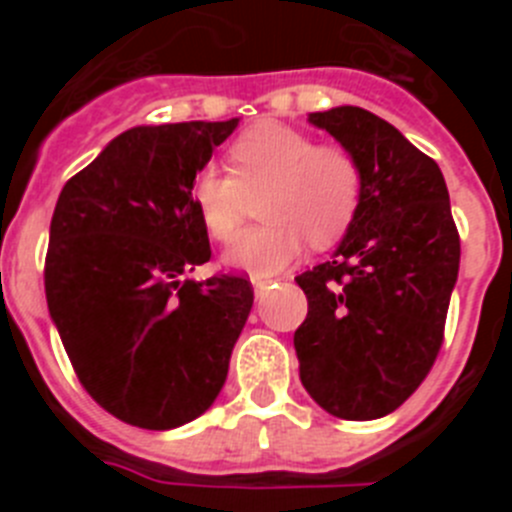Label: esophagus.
<instances>
[{"label": "esophagus", "mask_w": 512, "mask_h": 512, "mask_svg": "<svg viewBox=\"0 0 512 512\" xmlns=\"http://www.w3.org/2000/svg\"><path fill=\"white\" fill-rule=\"evenodd\" d=\"M251 284H253V289H256V295H261V292H264V289H269L271 279H264V277H251Z\"/></svg>", "instance_id": "esophagus-1"}]
</instances>
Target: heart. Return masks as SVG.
Listing matches in <instances>:
<instances>
[{"mask_svg":"<svg viewBox=\"0 0 512 512\" xmlns=\"http://www.w3.org/2000/svg\"><path fill=\"white\" fill-rule=\"evenodd\" d=\"M228 161L230 174L210 166L192 184V202L212 238H230L248 197L269 189L261 202L266 225L238 233L225 251L235 269L269 277L292 264L305 241L330 246L354 220L361 171L346 148L318 146L312 135L269 122L235 140Z\"/></svg>","mask_w":512,"mask_h":512,"instance_id":"b5f03b06","label":"heart"}]
</instances>
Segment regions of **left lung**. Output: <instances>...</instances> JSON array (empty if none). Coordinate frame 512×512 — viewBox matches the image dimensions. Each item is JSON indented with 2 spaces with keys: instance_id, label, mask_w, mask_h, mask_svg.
Listing matches in <instances>:
<instances>
[{
  "instance_id": "8db88e82",
  "label": "left lung",
  "mask_w": 512,
  "mask_h": 512,
  "mask_svg": "<svg viewBox=\"0 0 512 512\" xmlns=\"http://www.w3.org/2000/svg\"><path fill=\"white\" fill-rule=\"evenodd\" d=\"M307 120L356 158L361 197L333 259L295 279L307 295L300 379L325 413L374 420L418 390L441 351L459 233L441 169L395 125L351 104Z\"/></svg>"
}]
</instances>
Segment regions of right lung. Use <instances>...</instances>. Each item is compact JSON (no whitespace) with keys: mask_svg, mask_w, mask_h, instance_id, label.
<instances>
[{"mask_svg":"<svg viewBox=\"0 0 512 512\" xmlns=\"http://www.w3.org/2000/svg\"><path fill=\"white\" fill-rule=\"evenodd\" d=\"M235 128L238 117L138 125L58 194L48 312L84 390L138 428L169 431L210 408L251 312L246 277L182 279L210 261L192 184Z\"/></svg>","mask_w":512,"mask_h":512,"instance_id":"1","label":"right lung"}]
</instances>
